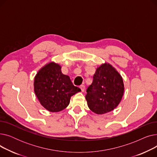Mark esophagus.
Listing matches in <instances>:
<instances>
[{
  "instance_id": "obj_1",
  "label": "esophagus",
  "mask_w": 157,
  "mask_h": 157,
  "mask_svg": "<svg viewBox=\"0 0 157 157\" xmlns=\"http://www.w3.org/2000/svg\"><path fill=\"white\" fill-rule=\"evenodd\" d=\"M80 88H81V92H84L85 91V85H81L80 86Z\"/></svg>"
}]
</instances>
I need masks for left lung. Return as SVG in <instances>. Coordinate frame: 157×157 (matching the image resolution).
Masks as SVG:
<instances>
[{"instance_id":"obj_1","label":"left lung","mask_w":157,"mask_h":157,"mask_svg":"<svg viewBox=\"0 0 157 157\" xmlns=\"http://www.w3.org/2000/svg\"><path fill=\"white\" fill-rule=\"evenodd\" d=\"M124 92L123 79L109 63L98 67L85 98L90 109L98 114L113 111L120 104Z\"/></svg>"}]
</instances>
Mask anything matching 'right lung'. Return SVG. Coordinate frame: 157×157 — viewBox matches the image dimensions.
<instances>
[{
    "mask_svg": "<svg viewBox=\"0 0 157 157\" xmlns=\"http://www.w3.org/2000/svg\"><path fill=\"white\" fill-rule=\"evenodd\" d=\"M34 86L40 104L53 113L67 108L71 96L81 91L68 76L62 73L61 66L55 62L46 64L38 71Z\"/></svg>",
    "mask_w": 157,
    "mask_h": 157,
    "instance_id": "right-lung-1",
    "label": "right lung"
}]
</instances>
